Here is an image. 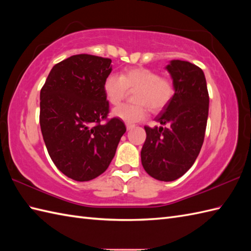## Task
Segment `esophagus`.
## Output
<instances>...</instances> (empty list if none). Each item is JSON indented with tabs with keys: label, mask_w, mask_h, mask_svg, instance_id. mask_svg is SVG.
I'll list each match as a JSON object with an SVG mask.
<instances>
[{
	"label": "esophagus",
	"mask_w": 251,
	"mask_h": 251,
	"mask_svg": "<svg viewBox=\"0 0 251 251\" xmlns=\"http://www.w3.org/2000/svg\"><path fill=\"white\" fill-rule=\"evenodd\" d=\"M135 127V125L134 124H126V128H127V130H130V129H132Z\"/></svg>",
	"instance_id": "obj_1"
}]
</instances>
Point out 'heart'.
<instances>
[{"label": "heart", "instance_id": "1", "mask_svg": "<svg viewBox=\"0 0 251 251\" xmlns=\"http://www.w3.org/2000/svg\"><path fill=\"white\" fill-rule=\"evenodd\" d=\"M130 90H136V104H122L112 111V115L127 124L140 122L148 115V106L152 111H161L175 95V86L169 78L161 77L156 72L145 68L125 70L122 75L110 73L104 78L103 93L113 105H117Z\"/></svg>", "mask_w": 251, "mask_h": 251}]
</instances>
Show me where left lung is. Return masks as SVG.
I'll use <instances>...</instances> for the list:
<instances>
[{
    "label": "left lung",
    "instance_id": "8db88e82",
    "mask_svg": "<svg viewBox=\"0 0 251 251\" xmlns=\"http://www.w3.org/2000/svg\"><path fill=\"white\" fill-rule=\"evenodd\" d=\"M165 69L172 76L175 95L155 117L166 127H145L147 139L141 149V163L151 177L168 182L182 177L199 156L209 96L201 68L189 61L172 60Z\"/></svg>",
    "mask_w": 251,
    "mask_h": 251
}]
</instances>
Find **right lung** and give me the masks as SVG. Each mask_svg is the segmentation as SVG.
<instances>
[{"label": "right lung", "instance_id": "1", "mask_svg": "<svg viewBox=\"0 0 251 251\" xmlns=\"http://www.w3.org/2000/svg\"><path fill=\"white\" fill-rule=\"evenodd\" d=\"M111 59L75 55L50 70L40 94V125L47 151L68 178L89 181L109 167L126 127L123 121L106 119L109 102L104 78Z\"/></svg>", "mask_w": 251, "mask_h": 251}]
</instances>
